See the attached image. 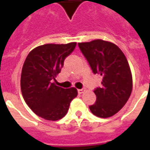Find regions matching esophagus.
<instances>
[{
	"mask_svg": "<svg viewBox=\"0 0 150 150\" xmlns=\"http://www.w3.org/2000/svg\"><path fill=\"white\" fill-rule=\"evenodd\" d=\"M83 91H84L83 89H78V93L79 94H82L83 92Z\"/></svg>",
	"mask_w": 150,
	"mask_h": 150,
	"instance_id": "1",
	"label": "esophagus"
}]
</instances>
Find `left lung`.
<instances>
[{"instance_id": "obj_1", "label": "left lung", "mask_w": 150, "mask_h": 150, "mask_svg": "<svg viewBox=\"0 0 150 150\" xmlns=\"http://www.w3.org/2000/svg\"><path fill=\"white\" fill-rule=\"evenodd\" d=\"M78 45L93 74L102 77V86L94 90L96 101L89 108L98 117H110L122 108L132 92L129 62L121 50L109 42L97 39Z\"/></svg>"}]
</instances>
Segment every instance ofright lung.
I'll list each match as a JSON object with an SVG mask.
<instances>
[{"mask_svg": "<svg viewBox=\"0 0 150 150\" xmlns=\"http://www.w3.org/2000/svg\"><path fill=\"white\" fill-rule=\"evenodd\" d=\"M75 46L76 42L46 44L32 50L25 59L21 76L22 96L31 110L43 119H62L77 96L75 88L65 89L54 83L64 60Z\"/></svg>", "mask_w": 150, "mask_h": 150, "instance_id": "obj_1", "label": "right lung"}]
</instances>
